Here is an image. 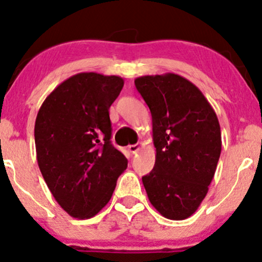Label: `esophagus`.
Segmentation results:
<instances>
[{"label": "esophagus", "mask_w": 262, "mask_h": 262, "mask_svg": "<svg viewBox=\"0 0 262 262\" xmlns=\"http://www.w3.org/2000/svg\"><path fill=\"white\" fill-rule=\"evenodd\" d=\"M140 148H141V144L140 143H137V144H134V145H129L128 146V150L132 152V154H135V152L139 151Z\"/></svg>", "instance_id": "esophagus-1"}]
</instances>
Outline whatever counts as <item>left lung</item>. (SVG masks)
I'll use <instances>...</instances> for the list:
<instances>
[{"instance_id": "8db88e82", "label": "left lung", "mask_w": 262, "mask_h": 262, "mask_svg": "<svg viewBox=\"0 0 262 262\" xmlns=\"http://www.w3.org/2000/svg\"><path fill=\"white\" fill-rule=\"evenodd\" d=\"M152 118L155 166L141 177L154 208L172 221L191 217L208 192L222 151L214 110L191 81L176 74L134 81Z\"/></svg>"}]
</instances>
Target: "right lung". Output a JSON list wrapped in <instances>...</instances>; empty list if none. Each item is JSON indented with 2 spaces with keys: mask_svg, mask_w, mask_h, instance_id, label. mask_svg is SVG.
Masks as SVG:
<instances>
[{
  "mask_svg": "<svg viewBox=\"0 0 262 262\" xmlns=\"http://www.w3.org/2000/svg\"><path fill=\"white\" fill-rule=\"evenodd\" d=\"M119 76L80 73L45 98L35 119L39 169L50 192L71 217L89 219L112 197L128 160L111 143V104Z\"/></svg>",
  "mask_w": 262,
  "mask_h": 262,
  "instance_id": "1",
  "label": "right lung"
}]
</instances>
